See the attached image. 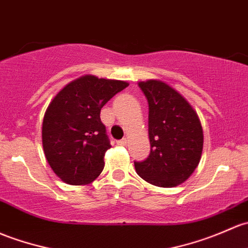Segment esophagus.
Returning a JSON list of instances; mask_svg holds the SVG:
<instances>
[{
	"instance_id": "esophagus-1",
	"label": "esophagus",
	"mask_w": 248,
	"mask_h": 248,
	"mask_svg": "<svg viewBox=\"0 0 248 248\" xmlns=\"http://www.w3.org/2000/svg\"><path fill=\"white\" fill-rule=\"evenodd\" d=\"M127 144H128V139H126V138H124V139H121L117 141V145H120V146H126Z\"/></svg>"
}]
</instances>
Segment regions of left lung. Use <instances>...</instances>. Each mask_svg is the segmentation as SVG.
I'll return each instance as SVG.
<instances>
[{
	"label": "left lung",
	"mask_w": 248,
	"mask_h": 248,
	"mask_svg": "<svg viewBox=\"0 0 248 248\" xmlns=\"http://www.w3.org/2000/svg\"><path fill=\"white\" fill-rule=\"evenodd\" d=\"M138 85L148 102L151 153L135 171L144 181L160 187L184 183L199 166L203 151L200 117L182 93L160 79Z\"/></svg>",
	"instance_id": "left-lung-1"
}]
</instances>
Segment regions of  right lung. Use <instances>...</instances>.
I'll use <instances>...</instances> for the list:
<instances>
[{"mask_svg": "<svg viewBox=\"0 0 248 248\" xmlns=\"http://www.w3.org/2000/svg\"><path fill=\"white\" fill-rule=\"evenodd\" d=\"M128 85L124 80L85 75L52 98L43 120V148L48 165L64 183L90 184L103 171L110 144L101 109Z\"/></svg>", "mask_w": 248, "mask_h": 248, "instance_id": "1", "label": "right lung"}]
</instances>
